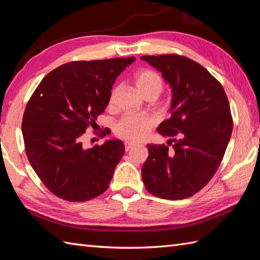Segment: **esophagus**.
Returning <instances> with one entry per match:
<instances>
[{
    "label": "esophagus",
    "instance_id": "esophagus-1",
    "mask_svg": "<svg viewBox=\"0 0 260 260\" xmlns=\"http://www.w3.org/2000/svg\"><path fill=\"white\" fill-rule=\"evenodd\" d=\"M134 146H135L134 143H131V142H126V143H125V150H126V151H129L131 148H133Z\"/></svg>",
    "mask_w": 260,
    "mask_h": 260
}]
</instances>
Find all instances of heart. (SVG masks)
Masks as SVG:
<instances>
[{"label":"heart","instance_id":"1","mask_svg":"<svg viewBox=\"0 0 260 260\" xmlns=\"http://www.w3.org/2000/svg\"><path fill=\"white\" fill-rule=\"evenodd\" d=\"M134 82L143 96H157L162 92L164 82L162 77L151 69H143L134 76ZM118 88L112 90L109 97V104L115 102ZM154 119L146 115H125L114 126V132L119 139L129 142H139L146 139L154 127Z\"/></svg>","mask_w":260,"mask_h":260}]
</instances>
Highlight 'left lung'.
<instances>
[{"instance_id":"1","label":"left lung","mask_w":260,"mask_h":260,"mask_svg":"<svg viewBox=\"0 0 260 260\" xmlns=\"http://www.w3.org/2000/svg\"><path fill=\"white\" fill-rule=\"evenodd\" d=\"M141 59L161 71L172 88L171 117L157 127L171 140L168 145H147L142 179L151 194L182 200L206 186L222 161L233 133L228 98L221 84L194 60L179 54Z\"/></svg>"}]
</instances>
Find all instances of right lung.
I'll use <instances>...</instances> for the list:
<instances>
[{
  "label": "right lung",
  "instance_id": "add662e5",
  "mask_svg": "<svg viewBox=\"0 0 260 260\" xmlns=\"http://www.w3.org/2000/svg\"><path fill=\"white\" fill-rule=\"evenodd\" d=\"M134 60L64 63L41 80L27 102L22 121L26 156L39 179L58 198L84 202L107 190L125 145L109 140L85 148L81 137L96 125L116 78Z\"/></svg>",
  "mask_w": 260,
  "mask_h": 260
}]
</instances>
